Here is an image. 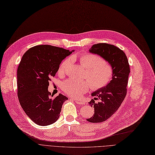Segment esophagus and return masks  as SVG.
<instances>
[{"mask_svg": "<svg viewBox=\"0 0 155 155\" xmlns=\"http://www.w3.org/2000/svg\"><path fill=\"white\" fill-rule=\"evenodd\" d=\"M74 101H75V102L77 104H80V105H84L85 104V102L83 101H81L78 100H74Z\"/></svg>", "mask_w": 155, "mask_h": 155, "instance_id": "1", "label": "esophagus"}]
</instances>
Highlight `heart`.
Here are the masks:
<instances>
[{
  "label": "heart",
  "instance_id": "heart-1",
  "mask_svg": "<svg viewBox=\"0 0 155 155\" xmlns=\"http://www.w3.org/2000/svg\"><path fill=\"white\" fill-rule=\"evenodd\" d=\"M81 65L86 69L84 77L88 80L77 81L70 78L62 83V89L68 95L73 98H78L89 89L90 84L94 90H100L109 84L114 74V69L109 62L98 55L84 53L79 57ZM73 59L68 58L63 61L59 69L58 73L64 75L70 71Z\"/></svg>",
  "mask_w": 155,
  "mask_h": 155
}]
</instances>
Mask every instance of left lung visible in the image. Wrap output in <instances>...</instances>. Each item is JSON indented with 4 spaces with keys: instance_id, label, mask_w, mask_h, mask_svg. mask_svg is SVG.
<instances>
[{
    "instance_id": "left-lung-1",
    "label": "left lung",
    "mask_w": 155,
    "mask_h": 155,
    "mask_svg": "<svg viewBox=\"0 0 155 155\" xmlns=\"http://www.w3.org/2000/svg\"><path fill=\"white\" fill-rule=\"evenodd\" d=\"M89 51L102 57L114 69L112 81L106 87L93 93L91 95L94 96V98L89 103L94 108V114L87 121L90 123H101L110 117L124 100L127 93L130 65L124 51L113 45L95 44ZM96 99H98L99 102H96Z\"/></svg>"
}]
</instances>
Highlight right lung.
I'll use <instances>...</instances> for the list:
<instances>
[{"mask_svg":"<svg viewBox=\"0 0 155 155\" xmlns=\"http://www.w3.org/2000/svg\"><path fill=\"white\" fill-rule=\"evenodd\" d=\"M73 51L41 45L28 49L22 57L17 70V94L23 110L39 126L55 123L68 100L62 94L53 98L48 87L62 61Z\"/></svg>","mask_w":155,"mask_h":155,"instance_id":"obj_1","label":"right lung"}]
</instances>
